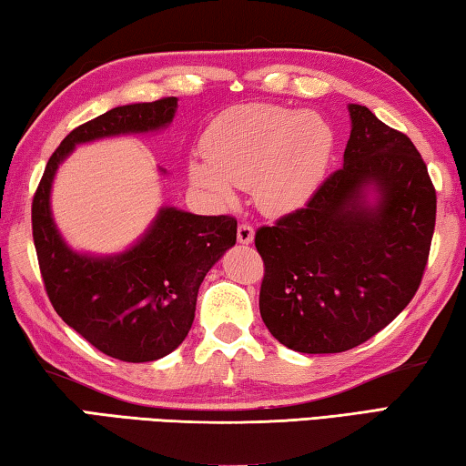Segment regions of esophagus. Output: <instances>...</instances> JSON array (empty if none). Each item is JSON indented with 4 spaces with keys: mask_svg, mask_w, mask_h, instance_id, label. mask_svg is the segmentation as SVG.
Masks as SVG:
<instances>
[{
    "mask_svg": "<svg viewBox=\"0 0 466 466\" xmlns=\"http://www.w3.org/2000/svg\"><path fill=\"white\" fill-rule=\"evenodd\" d=\"M236 238H238L240 244H250L252 238H255V228H252L250 224H240L238 226V232H236Z\"/></svg>",
    "mask_w": 466,
    "mask_h": 466,
    "instance_id": "esophagus-1",
    "label": "esophagus"
}]
</instances>
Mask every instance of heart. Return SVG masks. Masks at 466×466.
I'll list each match as a JSON object with an SVG mask.
<instances>
[{
	"label": "heart",
	"mask_w": 466,
	"mask_h": 466,
	"mask_svg": "<svg viewBox=\"0 0 466 466\" xmlns=\"http://www.w3.org/2000/svg\"><path fill=\"white\" fill-rule=\"evenodd\" d=\"M333 147L335 133L317 113L238 105L205 129L208 162L188 164V178L218 203L234 201V187H252L261 209L286 214L317 193Z\"/></svg>",
	"instance_id": "b5f03b06"
}]
</instances>
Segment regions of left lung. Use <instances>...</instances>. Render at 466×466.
Wrapping results in <instances>:
<instances>
[{
    "label": "left lung",
    "mask_w": 466,
    "mask_h": 466,
    "mask_svg": "<svg viewBox=\"0 0 466 466\" xmlns=\"http://www.w3.org/2000/svg\"><path fill=\"white\" fill-rule=\"evenodd\" d=\"M350 115L343 167L255 234L263 322L299 353L347 351L397 319L420 289L436 228V188L413 141L366 106Z\"/></svg>",
    "instance_id": "8db88e82"
}]
</instances>
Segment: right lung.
Returning a JSON list of instances; mask_svg holds the SVG:
<instances>
[{
    "mask_svg": "<svg viewBox=\"0 0 466 466\" xmlns=\"http://www.w3.org/2000/svg\"><path fill=\"white\" fill-rule=\"evenodd\" d=\"M177 98L116 106L76 127L46 162L33 199V238L55 312L106 356L139 364L185 341L205 275L236 242V218L162 208L136 247L115 257L77 255L55 228L51 183L77 144L167 127Z\"/></svg>",
    "mask_w": 466,
    "mask_h": 466,
    "instance_id": "add662e5",
    "label": "right lung"
}]
</instances>
